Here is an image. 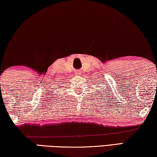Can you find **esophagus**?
Returning <instances> with one entry per match:
<instances>
[{"label": "esophagus", "instance_id": "34e87169", "mask_svg": "<svg viewBox=\"0 0 157 157\" xmlns=\"http://www.w3.org/2000/svg\"><path fill=\"white\" fill-rule=\"evenodd\" d=\"M75 75H77V76H79V75H81V72H79V71H76L75 72Z\"/></svg>", "mask_w": 157, "mask_h": 157}]
</instances>
